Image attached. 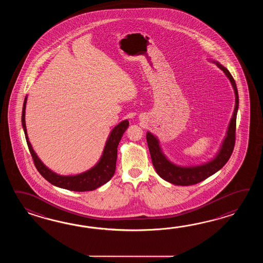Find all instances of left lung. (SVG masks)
Listing matches in <instances>:
<instances>
[{"label":"left lung","instance_id":"left-lung-1","mask_svg":"<svg viewBox=\"0 0 263 263\" xmlns=\"http://www.w3.org/2000/svg\"><path fill=\"white\" fill-rule=\"evenodd\" d=\"M219 68L223 70L227 77L229 79L235 93V108L233 116L229 122L227 135L223 139L221 148L216 156L212 161L196 166H179L170 162L163 154L160 146L159 140L156 136L147 132L146 142L151 152V160L157 174L168 182L180 186H189L203 181L213 174L216 173L228 162L232 154L235 145V134H236V118L239 108V95L234 79L229 70L223 67L218 62H214Z\"/></svg>","mask_w":263,"mask_h":263}]
</instances>
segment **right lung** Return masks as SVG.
Masks as SVG:
<instances>
[{"label":"right lung","mask_w":263,"mask_h":263,"mask_svg":"<svg viewBox=\"0 0 263 263\" xmlns=\"http://www.w3.org/2000/svg\"><path fill=\"white\" fill-rule=\"evenodd\" d=\"M26 101H27V96L25 97L24 102H23V116H22L23 130H24L25 138L28 145L29 151L34 160V165L45 179H47L51 184L63 189L75 191V192H86V191L96 190L97 188L101 187V185L105 184L112 179L116 171L118 144L124 133L129 127L128 120H124L122 122H120L112 129L111 134L107 139L101 158L94 167L76 176H61L52 172L40 161V158L33 149L31 143L29 142L26 124H25Z\"/></svg>","instance_id":"add662e5"}]
</instances>
